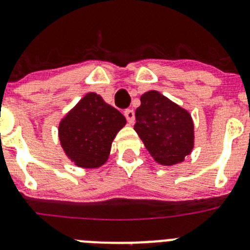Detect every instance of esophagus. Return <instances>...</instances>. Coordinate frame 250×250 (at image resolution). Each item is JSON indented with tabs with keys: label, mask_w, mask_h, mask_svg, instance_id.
Wrapping results in <instances>:
<instances>
[{
	"label": "esophagus",
	"mask_w": 250,
	"mask_h": 250,
	"mask_svg": "<svg viewBox=\"0 0 250 250\" xmlns=\"http://www.w3.org/2000/svg\"><path fill=\"white\" fill-rule=\"evenodd\" d=\"M124 115H125V118H126L127 123L129 124L134 123V120H135V112H134V110L126 109L125 111H124Z\"/></svg>",
	"instance_id": "obj_1"
}]
</instances>
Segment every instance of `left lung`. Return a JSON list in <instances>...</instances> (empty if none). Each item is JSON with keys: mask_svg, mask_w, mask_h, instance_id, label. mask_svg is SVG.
Returning <instances> with one entry per match:
<instances>
[{"mask_svg": "<svg viewBox=\"0 0 250 250\" xmlns=\"http://www.w3.org/2000/svg\"><path fill=\"white\" fill-rule=\"evenodd\" d=\"M135 111L134 129L150 155L163 165L182 163L194 145L191 116L158 91L145 92Z\"/></svg>", "mask_w": 250, "mask_h": 250, "instance_id": "8db88e82", "label": "left lung"}]
</instances>
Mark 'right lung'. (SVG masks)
I'll use <instances>...</instances> for the list:
<instances>
[{"mask_svg": "<svg viewBox=\"0 0 250 250\" xmlns=\"http://www.w3.org/2000/svg\"><path fill=\"white\" fill-rule=\"evenodd\" d=\"M125 124L119 110L90 92L60 123V141L77 167H99L107 160L112 140Z\"/></svg>", "mask_w": 250, "mask_h": 250, "instance_id": "obj_1", "label": "right lung"}]
</instances>
